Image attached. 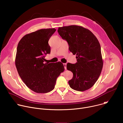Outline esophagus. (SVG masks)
Wrapping results in <instances>:
<instances>
[{"label": "esophagus", "instance_id": "obj_1", "mask_svg": "<svg viewBox=\"0 0 123 123\" xmlns=\"http://www.w3.org/2000/svg\"><path fill=\"white\" fill-rule=\"evenodd\" d=\"M63 65H64V68L65 69H67V64L66 63H64L63 64Z\"/></svg>", "mask_w": 123, "mask_h": 123}]
</instances>
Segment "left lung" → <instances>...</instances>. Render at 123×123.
<instances>
[{
	"label": "left lung",
	"instance_id": "left-lung-1",
	"mask_svg": "<svg viewBox=\"0 0 123 123\" xmlns=\"http://www.w3.org/2000/svg\"><path fill=\"white\" fill-rule=\"evenodd\" d=\"M57 31L68 42L70 51L76 55L75 64H67V69L74 74L68 81L70 87L79 92L89 90L98 80L103 66L98 39L91 31L80 26L59 27Z\"/></svg>",
	"mask_w": 123,
	"mask_h": 123
}]
</instances>
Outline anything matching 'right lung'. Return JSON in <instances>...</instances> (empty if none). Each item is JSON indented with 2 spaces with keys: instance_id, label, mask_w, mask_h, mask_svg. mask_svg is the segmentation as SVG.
<instances>
[{
  "instance_id": "obj_1",
  "label": "right lung",
  "mask_w": 123,
  "mask_h": 123,
  "mask_svg": "<svg viewBox=\"0 0 123 123\" xmlns=\"http://www.w3.org/2000/svg\"><path fill=\"white\" fill-rule=\"evenodd\" d=\"M56 29H40L26 34L17 47L15 64L26 85L37 93L49 92L55 88L57 78L64 71L62 63L45 62L50 54L48 41Z\"/></svg>"
}]
</instances>
